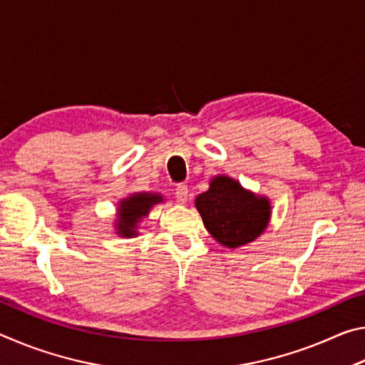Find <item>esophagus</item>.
<instances>
[{
  "instance_id": "obj_1",
  "label": "esophagus",
  "mask_w": 365,
  "mask_h": 365,
  "mask_svg": "<svg viewBox=\"0 0 365 365\" xmlns=\"http://www.w3.org/2000/svg\"><path fill=\"white\" fill-rule=\"evenodd\" d=\"M175 200H177V202H180V205L187 202V200H188V187H187V185H183V183L177 185V187H175Z\"/></svg>"
}]
</instances>
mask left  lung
<instances>
[{"instance_id": "8db88e82", "label": "left lung", "mask_w": 365, "mask_h": 365, "mask_svg": "<svg viewBox=\"0 0 365 365\" xmlns=\"http://www.w3.org/2000/svg\"><path fill=\"white\" fill-rule=\"evenodd\" d=\"M207 232L227 248L251 243L269 224V200L246 191L225 175L215 177L211 187L196 197Z\"/></svg>"}]
</instances>
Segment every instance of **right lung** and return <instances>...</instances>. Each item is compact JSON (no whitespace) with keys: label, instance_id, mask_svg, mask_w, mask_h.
Segmentation results:
<instances>
[{"label":"right lung","instance_id":"1","mask_svg":"<svg viewBox=\"0 0 365 365\" xmlns=\"http://www.w3.org/2000/svg\"><path fill=\"white\" fill-rule=\"evenodd\" d=\"M160 201H163V197L150 193L133 195L128 200H123L119 206V220H117L119 222L117 224L119 233L123 237H133L140 219L150 212L151 206Z\"/></svg>","mask_w":365,"mask_h":365}]
</instances>
